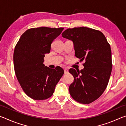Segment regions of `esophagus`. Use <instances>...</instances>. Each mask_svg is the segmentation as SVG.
<instances>
[{
    "label": "esophagus",
    "mask_w": 126,
    "mask_h": 126,
    "mask_svg": "<svg viewBox=\"0 0 126 126\" xmlns=\"http://www.w3.org/2000/svg\"><path fill=\"white\" fill-rule=\"evenodd\" d=\"M64 73L66 74L68 73V69L67 68H64Z\"/></svg>",
    "instance_id": "obj_1"
}]
</instances>
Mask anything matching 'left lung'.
I'll list each match as a JSON object with an SVG mask.
<instances>
[{"mask_svg": "<svg viewBox=\"0 0 126 126\" xmlns=\"http://www.w3.org/2000/svg\"><path fill=\"white\" fill-rule=\"evenodd\" d=\"M62 37L73 42L76 57L85 61L80 72L69 70L74 77L70 94L79 103H91L102 94L109 82L112 68L110 44L101 32L87 27L67 29Z\"/></svg>", "mask_w": 126, "mask_h": 126, "instance_id": "1", "label": "left lung"}]
</instances>
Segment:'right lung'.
Wrapping results in <instances>:
<instances>
[{"instance_id":"1","label":"right lung","mask_w":126,"mask_h":126,"mask_svg":"<svg viewBox=\"0 0 126 126\" xmlns=\"http://www.w3.org/2000/svg\"><path fill=\"white\" fill-rule=\"evenodd\" d=\"M63 28L39 27L27 30L16 44L13 54L15 73L25 94L35 100H44L53 95L64 74L61 67L50 69L44 65L52 42Z\"/></svg>"}]
</instances>
